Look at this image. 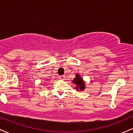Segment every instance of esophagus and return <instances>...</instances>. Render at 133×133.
Returning a JSON list of instances; mask_svg holds the SVG:
<instances>
[{
  "label": "esophagus",
  "mask_w": 133,
  "mask_h": 133,
  "mask_svg": "<svg viewBox=\"0 0 133 133\" xmlns=\"http://www.w3.org/2000/svg\"><path fill=\"white\" fill-rule=\"evenodd\" d=\"M59 79H62V80H63V79H65V76H59Z\"/></svg>",
  "instance_id": "34e87169"
}]
</instances>
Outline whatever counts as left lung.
Here are the masks:
<instances>
[{"instance_id": "obj_1", "label": "left lung", "mask_w": 133, "mask_h": 133, "mask_svg": "<svg viewBox=\"0 0 133 133\" xmlns=\"http://www.w3.org/2000/svg\"><path fill=\"white\" fill-rule=\"evenodd\" d=\"M72 82L74 84H75V89L77 91H82L86 88V83H85L83 79L82 78L81 76L79 75V74H76V77L72 80Z\"/></svg>"}]
</instances>
